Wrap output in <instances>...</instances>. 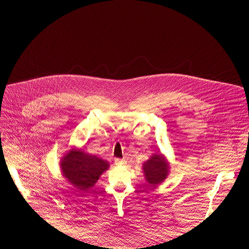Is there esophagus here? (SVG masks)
Returning a JSON list of instances; mask_svg holds the SVG:
<instances>
[{
	"label": "esophagus",
	"instance_id": "1",
	"mask_svg": "<svg viewBox=\"0 0 249 249\" xmlns=\"http://www.w3.org/2000/svg\"><path fill=\"white\" fill-rule=\"evenodd\" d=\"M115 163H116L117 165H121V164H124V163H125V160L116 159V160H115Z\"/></svg>",
	"mask_w": 249,
	"mask_h": 249
}]
</instances>
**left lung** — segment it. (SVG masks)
<instances>
[{
    "label": "left lung",
    "mask_w": 249,
    "mask_h": 249,
    "mask_svg": "<svg viewBox=\"0 0 249 249\" xmlns=\"http://www.w3.org/2000/svg\"><path fill=\"white\" fill-rule=\"evenodd\" d=\"M143 171L149 185H159L167 176L168 163L161 154H154L143 164Z\"/></svg>",
    "instance_id": "8db88e82"
}]
</instances>
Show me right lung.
Instances as JSON below:
<instances>
[{
    "mask_svg": "<svg viewBox=\"0 0 249 249\" xmlns=\"http://www.w3.org/2000/svg\"><path fill=\"white\" fill-rule=\"evenodd\" d=\"M60 165L64 178L78 191L90 189L109 167L108 162L97 156L73 149L65 155Z\"/></svg>",
    "mask_w": 249,
    "mask_h": 249,
    "instance_id": "1",
    "label": "right lung"
}]
</instances>
